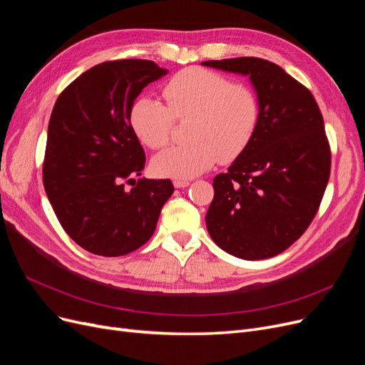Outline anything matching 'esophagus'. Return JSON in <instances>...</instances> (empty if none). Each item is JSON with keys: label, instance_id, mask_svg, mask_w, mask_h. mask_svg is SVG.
Returning <instances> with one entry per match:
<instances>
[{"label": "esophagus", "instance_id": "1", "mask_svg": "<svg viewBox=\"0 0 365 365\" xmlns=\"http://www.w3.org/2000/svg\"><path fill=\"white\" fill-rule=\"evenodd\" d=\"M189 184H190V182L187 181V180H175V181H173V185L176 187V189H184V187H187Z\"/></svg>", "mask_w": 365, "mask_h": 365}]
</instances>
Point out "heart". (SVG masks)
Returning <instances> with one entry per match:
<instances>
[{
    "label": "heart",
    "mask_w": 365,
    "mask_h": 365,
    "mask_svg": "<svg viewBox=\"0 0 365 365\" xmlns=\"http://www.w3.org/2000/svg\"><path fill=\"white\" fill-rule=\"evenodd\" d=\"M163 97L165 105L143 97L130 109V126L150 149H161L170 141L175 118H190V141L153 160L152 168L161 176L190 180L217 161H235L256 137L260 102L245 83H231L222 74L190 67L164 83Z\"/></svg>",
    "instance_id": "b5f03b06"
}]
</instances>
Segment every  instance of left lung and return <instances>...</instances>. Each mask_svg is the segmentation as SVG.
Listing matches in <instances>:
<instances>
[{
    "instance_id": "obj_1",
    "label": "left lung",
    "mask_w": 365,
    "mask_h": 365,
    "mask_svg": "<svg viewBox=\"0 0 365 365\" xmlns=\"http://www.w3.org/2000/svg\"><path fill=\"white\" fill-rule=\"evenodd\" d=\"M250 77L260 123L248 149L213 180L205 216L217 247L262 260L302 237L314 220L330 176V146L312 93L279 65L260 58L202 62Z\"/></svg>"
}]
</instances>
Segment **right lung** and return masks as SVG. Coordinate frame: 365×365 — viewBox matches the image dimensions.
Segmentation results:
<instances>
[{"mask_svg":"<svg viewBox=\"0 0 365 365\" xmlns=\"http://www.w3.org/2000/svg\"><path fill=\"white\" fill-rule=\"evenodd\" d=\"M164 74L146 59L108 61L74 79L54 103L43 189L65 233L97 256L145 245L173 193L170 180H135L146 155L130 126L134 101Z\"/></svg>","mask_w":365,"mask_h":365,"instance_id":"add662e5","label":"right lung"}]
</instances>
